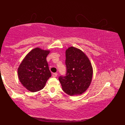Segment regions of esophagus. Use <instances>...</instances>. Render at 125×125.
I'll list each match as a JSON object with an SVG mask.
<instances>
[{"label":"esophagus","instance_id":"esophagus-1","mask_svg":"<svg viewBox=\"0 0 125 125\" xmlns=\"http://www.w3.org/2000/svg\"><path fill=\"white\" fill-rule=\"evenodd\" d=\"M52 76L53 77H56L57 76V73H54L52 74Z\"/></svg>","mask_w":125,"mask_h":125}]
</instances>
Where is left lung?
<instances>
[{"mask_svg":"<svg viewBox=\"0 0 125 125\" xmlns=\"http://www.w3.org/2000/svg\"><path fill=\"white\" fill-rule=\"evenodd\" d=\"M66 76L59 78L62 90L70 95L83 94L90 86L93 68L87 56L80 49L71 47L65 52Z\"/></svg>","mask_w":125,"mask_h":125,"instance_id":"8db88e82","label":"left lung"}]
</instances>
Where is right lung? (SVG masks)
Wrapping results in <instances>:
<instances>
[{"label": "right lung", "mask_w": 125, "mask_h": 125, "mask_svg": "<svg viewBox=\"0 0 125 125\" xmlns=\"http://www.w3.org/2000/svg\"><path fill=\"white\" fill-rule=\"evenodd\" d=\"M50 52L36 48L25 56L18 69V77L21 84L32 92L44 88L51 77L47 57Z\"/></svg>", "instance_id": "1"}]
</instances>
